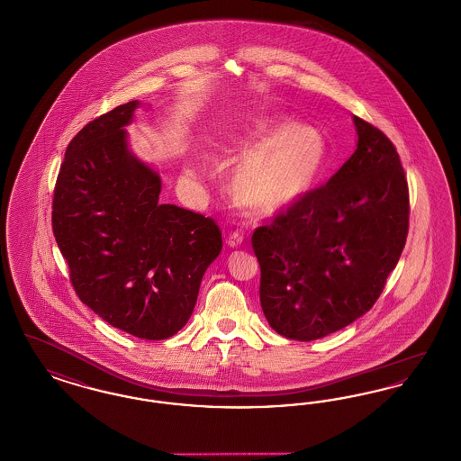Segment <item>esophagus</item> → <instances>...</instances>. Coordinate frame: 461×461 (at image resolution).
<instances>
[{"instance_id":"1","label":"esophagus","mask_w":461,"mask_h":461,"mask_svg":"<svg viewBox=\"0 0 461 461\" xmlns=\"http://www.w3.org/2000/svg\"><path fill=\"white\" fill-rule=\"evenodd\" d=\"M242 240H244V236L240 234V230H234L230 236H229V240H227V244L230 246V248H238L242 244Z\"/></svg>"}]
</instances>
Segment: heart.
I'll list each match as a JSON object with an SVG mask.
<instances>
[{"instance_id":"heart-1","label":"heart","mask_w":461,"mask_h":461,"mask_svg":"<svg viewBox=\"0 0 461 461\" xmlns=\"http://www.w3.org/2000/svg\"><path fill=\"white\" fill-rule=\"evenodd\" d=\"M246 158L232 177L234 200L255 215H270L298 200L325 158V140L310 125H279L240 138L229 149Z\"/></svg>"}]
</instances>
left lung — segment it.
Here are the masks:
<instances>
[{"instance_id":"8db88e82","label":"left lung","mask_w":461,"mask_h":461,"mask_svg":"<svg viewBox=\"0 0 461 461\" xmlns=\"http://www.w3.org/2000/svg\"><path fill=\"white\" fill-rule=\"evenodd\" d=\"M358 146L339 170L255 229L261 310L287 339H321L379 300L400 260L410 193L400 155L355 117Z\"/></svg>"}]
</instances>
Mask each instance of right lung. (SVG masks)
<instances>
[{
  "label": "right lung",
  "mask_w": 461,
  "mask_h": 461,
  "mask_svg": "<svg viewBox=\"0 0 461 461\" xmlns=\"http://www.w3.org/2000/svg\"><path fill=\"white\" fill-rule=\"evenodd\" d=\"M138 104L103 113L68 142L51 223L79 300L123 332L158 340L189 321L221 230L212 217L161 204L158 174L125 144Z\"/></svg>",
  "instance_id": "add662e5"
}]
</instances>
